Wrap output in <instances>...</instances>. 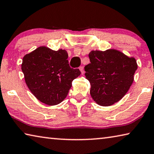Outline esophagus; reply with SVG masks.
<instances>
[{
    "instance_id": "esophagus-1",
    "label": "esophagus",
    "mask_w": 154,
    "mask_h": 154,
    "mask_svg": "<svg viewBox=\"0 0 154 154\" xmlns=\"http://www.w3.org/2000/svg\"><path fill=\"white\" fill-rule=\"evenodd\" d=\"M79 70H80V71L82 72V74L83 73V72H84V69H83V66H80L79 67Z\"/></svg>"
}]
</instances>
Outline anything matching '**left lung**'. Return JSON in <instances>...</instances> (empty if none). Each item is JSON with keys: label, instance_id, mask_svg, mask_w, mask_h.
Here are the masks:
<instances>
[{"label": "left lung", "instance_id": "8db88e82", "mask_svg": "<svg viewBox=\"0 0 154 154\" xmlns=\"http://www.w3.org/2000/svg\"><path fill=\"white\" fill-rule=\"evenodd\" d=\"M85 66L90 94L98 105L108 106L118 102L130 89L137 69L136 59L114 49L92 51Z\"/></svg>", "mask_w": 154, "mask_h": 154}]
</instances>
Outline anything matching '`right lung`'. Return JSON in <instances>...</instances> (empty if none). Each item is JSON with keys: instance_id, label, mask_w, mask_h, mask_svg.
Instances as JSON below:
<instances>
[{"instance_id": "right-lung-1", "label": "right lung", "mask_w": 154, "mask_h": 154, "mask_svg": "<svg viewBox=\"0 0 154 154\" xmlns=\"http://www.w3.org/2000/svg\"><path fill=\"white\" fill-rule=\"evenodd\" d=\"M64 49L54 51L45 46L36 48L22 60V71L28 88L43 103L56 105L66 97L72 82L81 74L70 67Z\"/></svg>"}]
</instances>
